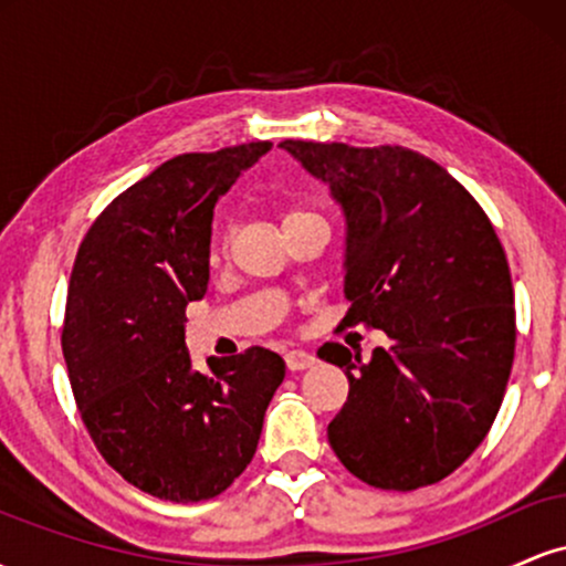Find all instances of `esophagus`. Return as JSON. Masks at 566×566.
I'll use <instances>...</instances> for the list:
<instances>
[{"label": "esophagus", "mask_w": 566, "mask_h": 566, "mask_svg": "<svg viewBox=\"0 0 566 566\" xmlns=\"http://www.w3.org/2000/svg\"><path fill=\"white\" fill-rule=\"evenodd\" d=\"M314 361H316L314 356L305 354V350H290V354L284 356V365H287L290 373H301V369L311 367V365H314Z\"/></svg>", "instance_id": "obj_1"}]
</instances>
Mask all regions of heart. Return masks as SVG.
<instances>
[{
    "label": "heart",
    "instance_id": "heart-1",
    "mask_svg": "<svg viewBox=\"0 0 566 566\" xmlns=\"http://www.w3.org/2000/svg\"><path fill=\"white\" fill-rule=\"evenodd\" d=\"M305 216H311V212H303V210L290 212V216H287V223H290V220H297V218H305ZM229 242H231V231H226V233H223V252L229 250Z\"/></svg>",
    "mask_w": 566,
    "mask_h": 566
}]
</instances>
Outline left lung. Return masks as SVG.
<instances>
[{
	"label": "left lung",
	"instance_id": "left-lung-1",
	"mask_svg": "<svg viewBox=\"0 0 566 566\" xmlns=\"http://www.w3.org/2000/svg\"><path fill=\"white\" fill-rule=\"evenodd\" d=\"M329 186L346 218L340 327L382 329L373 359L324 343L348 399L327 439L356 479L409 492L437 484L482 444L509 386L516 308L509 258L476 199L401 146L282 140Z\"/></svg>",
	"mask_w": 566,
	"mask_h": 566
}]
</instances>
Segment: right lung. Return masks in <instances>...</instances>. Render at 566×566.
I'll list each match as a JSON object with an SVG mask.
<instances>
[{"instance_id":"right-lung-1","label":"right lung","mask_w":566,"mask_h":566,"mask_svg":"<svg viewBox=\"0 0 566 566\" xmlns=\"http://www.w3.org/2000/svg\"><path fill=\"white\" fill-rule=\"evenodd\" d=\"M269 148L172 157L122 191L76 252L61 333L71 391L106 463L159 500L229 490L284 380L282 356L261 346L197 373L184 333L210 279L216 201Z\"/></svg>"}]
</instances>
